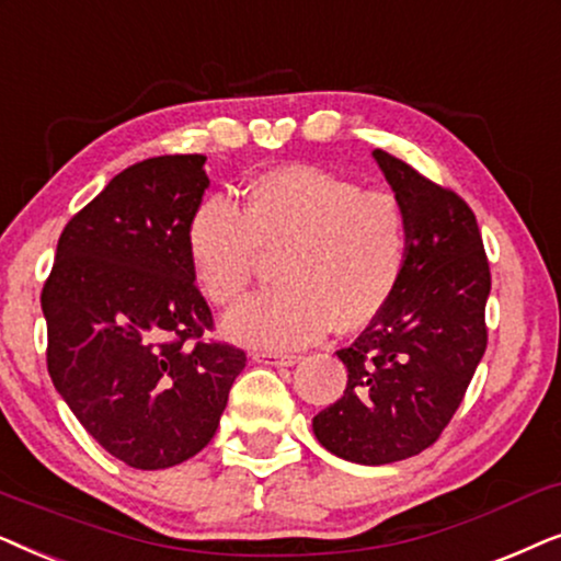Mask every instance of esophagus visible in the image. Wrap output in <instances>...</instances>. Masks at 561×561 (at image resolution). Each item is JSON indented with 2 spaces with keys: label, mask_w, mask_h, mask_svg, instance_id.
<instances>
[{
  "label": "esophagus",
  "mask_w": 561,
  "mask_h": 561,
  "mask_svg": "<svg viewBox=\"0 0 561 561\" xmlns=\"http://www.w3.org/2000/svg\"><path fill=\"white\" fill-rule=\"evenodd\" d=\"M256 358H259V362H264V364H272V367H295V364L300 362L302 356H297V354H272V351H268V354H256Z\"/></svg>",
  "instance_id": "34e87169"
}]
</instances>
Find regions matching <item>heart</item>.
I'll list each match as a JSON object with an SVG mask.
<instances>
[{"label": "heart", "instance_id": "1", "mask_svg": "<svg viewBox=\"0 0 561 561\" xmlns=\"http://www.w3.org/2000/svg\"><path fill=\"white\" fill-rule=\"evenodd\" d=\"M408 245V213L392 192L302 163L253 179L243 207L220 194L203 199L186 228L194 276L218 308L243 300L261 253L279 256V287L226 320L230 339L259 351L310 346L335 323H371L398 293Z\"/></svg>", "mask_w": 561, "mask_h": 561}]
</instances>
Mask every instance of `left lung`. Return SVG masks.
I'll list each match as a JSON object with an SVG mask.
<instances>
[{
	"instance_id": "1",
	"label": "left lung",
	"mask_w": 561,
	"mask_h": 561,
	"mask_svg": "<svg viewBox=\"0 0 561 561\" xmlns=\"http://www.w3.org/2000/svg\"><path fill=\"white\" fill-rule=\"evenodd\" d=\"M408 213L398 293L348 348L343 398L312 417L316 438L354 465H392L442 436L488 348L490 264L474 213L387 151L371 153Z\"/></svg>"
}]
</instances>
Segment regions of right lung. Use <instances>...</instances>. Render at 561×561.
I'll return each mask as SVG.
<instances>
[{"label": "right lung", "mask_w": 561, "mask_h": 561, "mask_svg": "<svg viewBox=\"0 0 561 561\" xmlns=\"http://www.w3.org/2000/svg\"><path fill=\"white\" fill-rule=\"evenodd\" d=\"M205 161L156 156L119 171L66 222L41 295L58 394L136 469L203 451L245 367L241 348L203 341L213 312L194 285L186 228L210 186Z\"/></svg>", "instance_id": "obj_1"}]
</instances>
